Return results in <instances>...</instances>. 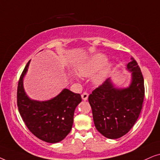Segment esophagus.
I'll use <instances>...</instances> for the list:
<instances>
[{
	"label": "esophagus",
	"mask_w": 160,
	"mask_h": 160,
	"mask_svg": "<svg viewBox=\"0 0 160 160\" xmlns=\"http://www.w3.org/2000/svg\"><path fill=\"white\" fill-rule=\"evenodd\" d=\"M88 96H89L88 93H87V92L82 93V100H87V99H88Z\"/></svg>",
	"instance_id": "34e87169"
}]
</instances>
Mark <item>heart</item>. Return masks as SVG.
Instances as JSON below:
<instances>
[{
  "instance_id": "heart-1",
  "label": "heart",
  "mask_w": 160,
  "mask_h": 160,
  "mask_svg": "<svg viewBox=\"0 0 160 160\" xmlns=\"http://www.w3.org/2000/svg\"><path fill=\"white\" fill-rule=\"evenodd\" d=\"M107 58L103 54L98 53L94 54L84 62L81 63L78 67V72L81 76L85 77H89L94 75L96 72L102 69L98 72L93 78L94 82L97 84H100L103 82L107 76L108 71L111 67V64L106 62ZM76 76V75H74ZM76 77V76H75Z\"/></svg>"
}]
</instances>
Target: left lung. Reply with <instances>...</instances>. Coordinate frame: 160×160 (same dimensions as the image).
Returning <instances> with one entry per match:
<instances>
[{
  "label": "left lung",
  "instance_id": "1",
  "mask_svg": "<svg viewBox=\"0 0 160 160\" xmlns=\"http://www.w3.org/2000/svg\"><path fill=\"white\" fill-rule=\"evenodd\" d=\"M130 60L126 65V70L131 73L128 87H117L108 78L88 98L96 129L109 139L127 134L142 109L145 92L143 77L136 61L132 57Z\"/></svg>",
  "mask_w": 160,
  "mask_h": 160
}]
</instances>
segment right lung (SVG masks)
Masks as SVG:
<instances>
[{
	"label": "right lung",
	"instance_id": "right-lung-1",
	"mask_svg": "<svg viewBox=\"0 0 160 160\" xmlns=\"http://www.w3.org/2000/svg\"><path fill=\"white\" fill-rule=\"evenodd\" d=\"M30 60L19 78L17 87V106L26 126L38 138L50 143L62 141L71 132L74 111L82 101L79 94L66 88L52 99L39 101L26 94L23 86Z\"/></svg>",
	"mask_w": 160,
	"mask_h": 160
}]
</instances>
